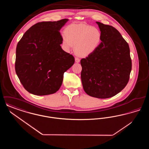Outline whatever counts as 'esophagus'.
Here are the masks:
<instances>
[{
  "mask_svg": "<svg viewBox=\"0 0 149 149\" xmlns=\"http://www.w3.org/2000/svg\"><path fill=\"white\" fill-rule=\"evenodd\" d=\"M75 62L77 63H79V62H80V60L78 58V57H75Z\"/></svg>",
  "mask_w": 149,
  "mask_h": 149,
  "instance_id": "34e87169",
  "label": "esophagus"
}]
</instances>
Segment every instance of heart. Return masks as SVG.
<instances>
[{"mask_svg":"<svg viewBox=\"0 0 149 149\" xmlns=\"http://www.w3.org/2000/svg\"><path fill=\"white\" fill-rule=\"evenodd\" d=\"M61 36L62 43L67 51L74 45L77 54L86 56L94 52L101 40V33L96 27L84 23H72L65 29Z\"/></svg>","mask_w":149,"mask_h":149,"instance_id":"b5f03b06","label":"heart"}]
</instances>
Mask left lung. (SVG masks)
Masks as SVG:
<instances>
[{
  "mask_svg": "<svg viewBox=\"0 0 149 149\" xmlns=\"http://www.w3.org/2000/svg\"><path fill=\"white\" fill-rule=\"evenodd\" d=\"M96 23L101 42L92 54L81 60V79L88 95L106 99L116 95L127 84L132 61L128 44L118 31Z\"/></svg>",
  "mask_w": 149,
  "mask_h": 149,
  "instance_id": "1",
  "label": "left lung"
}]
</instances>
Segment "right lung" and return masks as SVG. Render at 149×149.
<instances>
[{
    "label": "right lung",
    "instance_id": "add662e5",
    "mask_svg": "<svg viewBox=\"0 0 149 149\" xmlns=\"http://www.w3.org/2000/svg\"><path fill=\"white\" fill-rule=\"evenodd\" d=\"M68 21L37 23L18 43L15 69L29 93L46 95L56 92L63 83L64 72L74 64V57L60 46L59 31Z\"/></svg>",
    "mask_w": 149,
    "mask_h": 149
}]
</instances>
